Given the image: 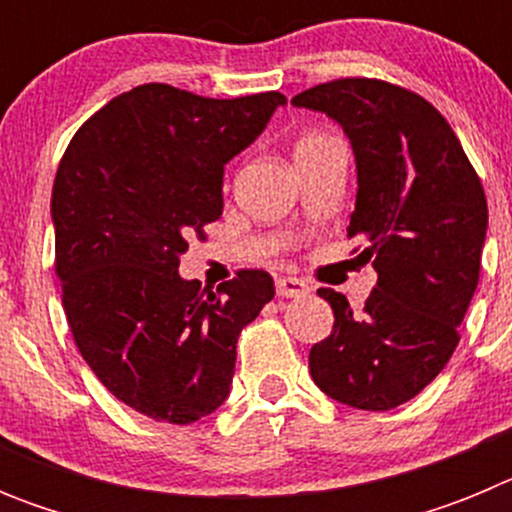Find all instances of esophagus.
Here are the masks:
<instances>
[{
    "mask_svg": "<svg viewBox=\"0 0 512 512\" xmlns=\"http://www.w3.org/2000/svg\"><path fill=\"white\" fill-rule=\"evenodd\" d=\"M310 292V284L297 277H279L277 279V295L279 297H305Z\"/></svg>",
    "mask_w": 512,
    "mask_h": 512,
    "instance_id": "obj_1",
    "label": "esophagus"
}]
</instances>
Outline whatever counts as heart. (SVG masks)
Masks as SVG:
<instances>
[{"instance_id":"heart-1","label":"heart","mask_w":512,"mask_h":512,"mask_svg":"<svg viewBox=\"0 0 512 512\" xmlns=\"http://www.w3.org/2000/svg\"><path fill=\"white\" fill-rule=\"evenodd\" d=\"M320 140H325V135H320V133H305V135H300V138H297V143H295V153L302 151V148L315 146V143H320Z\"/></svg>"}]
</instances>
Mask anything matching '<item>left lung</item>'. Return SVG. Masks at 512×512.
Instances as JSON below:
<instances>
[{"label":"left lung","mask_w":512,"mask_h":512,"mask_svg":"<svg viewBox=\"0 0 512 512\" xmlns=\"http://www.w3.org/2000/svg\"><path fill=\"white\" fill-rule=\"evenodd\" d=\"M325 112L351 140L356 207L348 238H361L377 284L364 310L341 292L333 330L310 348L320 390L356 410L413 400L449 364L479 282L487 200L446 117L420 94L379 79H336L292 99Z\"/></svg>","instance_id":"left-lung-1"}]
</instances>
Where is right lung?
<instances>
[{
    "mask_svg": "<svg viewBox=\"0 0 512 512\" xmlns=\"http://www.w3.org/2000/svg\"><path fill=\"white\" fill-rule=\"evenodd\" d=\"M282 104L279 92L210 99L143 84L63 153L51 197L63 310L89 369L140 415L187 425L230 395L235 343L274 279L241 269L212 292L179 277V259L223 215L225 164Z\"/></svg>",
    "mask_w": 512,
    "mask_h": 512,
    "instance_id": "1",
    "label": "right lung"
}]
</instances>
